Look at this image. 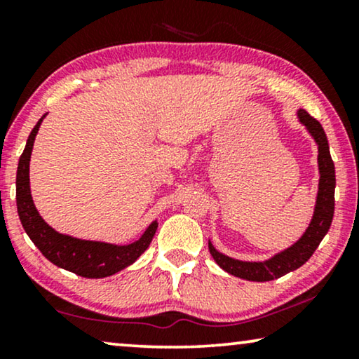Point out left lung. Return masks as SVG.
I'll list each match as a JSON object with an SVG mask.
<instances>
[{"label": "left lung", "instance_id": "obj_1", "mask_svg": "<svg viewBox=\"0 0 359 359\" xmlns=\"http://www.w3.org/2000/svg\"><path fill=\"white\" fill-rule=\"evenodd\" d=\"M297 119L316 140L318 149V191L311 224L296 243H292L283 252L273 255L271 258L264 259V262H242V259L230 258L215 250L212 242L209 240V252L212 255L214 262L232 276L257 283L273 281V279L281 278L284 274L301 268L312 257L320 245L322 238L327 235L328 229H330L333 210H335V165H333L330 156V147H328L325 130H323L320 122L313 119L306 109H297Z\"/></svg>", "mask_w": 359, "mask_h": 359}]
</instances>
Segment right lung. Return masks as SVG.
<instances>
[{
  "label": "right lung",
  "mask_w": 359,
  "mask_h": 359,
  "mask_svg": "<svg viewBox=\"0 0 359 359\" xmlns=\"http://www.w3.org/2000/svg\"><path fill=\"white\" fill-rule=\"evenodd\" d=\"M43 114L29 135L26 149H24L18 165L16 175V204L21 224L29 238L41 250L48 262L58 268L67 269L83 278H107L119 273L121 269L130 266L142 253L149 248L158 227L154 220L139 240L129 245H114L95 240H81L72 235H63L53 230L41 217L34 205L31 196V181H29V163H31L32 147L41 127Z\"/></svg>",
  "instance_id": "obj_1"
}]
</instances>
